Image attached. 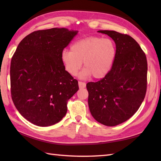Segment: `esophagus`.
<instances>
[{
	"label": "esophagus",
	"instance_id": "1",
	"mask_svg": "<svg viewBox=\"0 0 161 161\" xmlns=\"http://www.w3.org/2000/svg\"><path fill=\"white\" fill-rule=\"evenodd\" d=\"M78 84H79V88H84L86 87V83L82 82V81H79Z\"/></svg>",
	"mask_w": 161,
	"mask_h": 161
}]
</instances>
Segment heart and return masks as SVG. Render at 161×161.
I'll use <instances>...</instances> for the list:
<instances>
[{"label": "heart", "mask_w": 161, "mask_h": 161, "mask_svg": "<svg viewBox=\"0 0 161 161\" xmlns=\"http://www.w3.org/2000/svg\"><path fill=\"white\" fill-rule=\"evenodd\" d=\"M116 55L115 44L111 39L90 36L75 41L70 50H63L61 59L65 70L72 76L77 74L84 61L85 68L80 77L92 75L95 79H102L111 71Z\"/></svg>", "instance_id": "1"}]
</instances>
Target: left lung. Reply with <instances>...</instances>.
I'll return each mask as SVG.
<instances>
[{"label":"left lung","instance_id":"left-lung-1","mask_svg":"<svg viewBox=\"0 0 161 161\" xmlns=\"http://www.w3.org/2000/svg\"><path fill=\"white\" fill-rule=\"evenodd\" d=\"M97 32L114 41L117 55L107 75L97 82L86 84L88 103L95 119L114 126L134 115L144 100L147 61L145 53L131 36L113 30Z\"/></svg>","mask_w":161,"mask_h":161}]
</instances>
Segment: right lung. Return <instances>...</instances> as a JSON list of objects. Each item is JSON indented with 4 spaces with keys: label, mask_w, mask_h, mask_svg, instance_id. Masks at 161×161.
I'll return each instance as SVG.
<instances>
[{
    "label": "right lung",
    "mask_w": 161,
    "mask_h": 161,
    "mask_svg": "<svg viewBox=\"0 0 161 161\" xmlns=\"http://www.w3.org/2000/svg\"><path fill=\"white\" fill-rule=\"evenodd\" d=\"M77 31L37 30L19 44L11 60L12 101L23 118L39 126L53 125L67 112L78 81L65 70L61 55Z\"/></svg>",
    "instance_id": "1"
}]
</instances>
